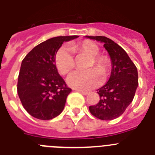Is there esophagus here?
Returning a JSON list of instances; mask_svg holds the SVG:
<instances>
[{"label":"esophagus","instance_id":"34e87169","mask_svg":"<svg viewBox=\"0 0 155 155\" xmlns=\"http://www.w3.org/2000/svg\"><path fill=\"white\" fill-rule=\"evenodd\" d=\"M77 91H78V92H79V93H81V94H84V95H85V94H88V91H82V90H79V89H77L76 90Z\"/></svg>","mask_w":155,"mask_h":155}]
</instances>
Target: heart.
Returning a JSON list of instances; mask_svg holds the SVG:
<instances>
[{"label":"heart","instance_id":"heart-1","mask_svg":"<svg viewBox=\"0 0 155 155\" xmlns=\"http://www.w3.org/2000/svg\"><path fill=\"white\" fill-rule=\"evenodd\" d=\"M71 51L74 53H87L90 56L87 68L95 66L97 69L91 68L87 71H75L72 72L67 78L69 86L82 91H87L98 87L102 81V76L99 71L105 76L110 68L109 59L104 56L98 55L99 48L91 41H84L76 44L70 43L69 47L64 45L57 50L55 55L56 68L61 74H67L74 67V59Z\"/></svg>","mask_w":155,"mask_h":155}]
</instances>
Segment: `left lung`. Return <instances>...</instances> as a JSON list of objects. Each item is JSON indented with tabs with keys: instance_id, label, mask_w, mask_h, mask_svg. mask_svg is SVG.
<instances>
[{
	"instance_id": "obj_1",
	"label": "left lung",
	"mask_w": 155,
	"mask_h": 155,
	"mask_svg": "<svg viewBox=\"0 0 155 155\" xmlns=\"http://www.w3.org/2000/svg\"><path fill=\"white\" fill-rule=\"evenodd\" d=\"M104 43L112 61V72L106 84L97 92L99 102L89 106L90 113L102 120L121 116L131 103L138 86L137 69L125 50L105 36H87Z\"/></svg>"
}]
</instances>
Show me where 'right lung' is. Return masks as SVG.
<instances>
[{
  "instance_id": "add662e5",
  "label": "right lung",
  "mask_w": 155,
  "mask_h": 155,
  "mask_svg": "<svg viewBox=\"0 0 155 155\" xmlns=\"http://www.w3.org/2000/svg\"><path fill=\"white\" fill-rule=\"evenodd\" d=\"M78 37L47 39L35 46L23 59L17 91L23 107L31 116L49 120L62 113L71 88L58 74L55 55L64 42Z\"/></svg>"
}]
</instances>
